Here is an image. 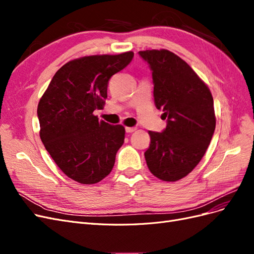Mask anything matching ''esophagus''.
I'll use <instances>...</instances> for the list:
<instances>
[{
    "label": "esophagus",
    "mask_w": 254,
    "mask_h": 254,
    "mask_svg": "<svg viewBox=\"0 0 254 254\" xmlns=\"http://www.w3.org/2000/svg\"><path fill=\"white\" fill-rule=\"evenodd\" d=\"M135 127H126L125 128V130H126V132H128V133H131V132H133V131H135Z\"/></svg>",
    "instance_id": "obj_1"
}]
</instances>
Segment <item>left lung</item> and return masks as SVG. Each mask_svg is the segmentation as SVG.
<instances>
[{
  "label": "left lung",
  "mask_w": 254,
  "mask_h": 254,
  "mask_svg": "<svg viewBox=\"0 0 254 254\" xmlns=\"http://www.w3.org/2000/svg\"><path fill=\"white\" fill-rule=\"evenodd\" d=\"M139 55L152 71L153 97L167 125L149 131L145 160L153 176L178 181L188 176L209 147L216 125L210 89L186 61L167 50H146Z\"/></svg>",
  "instance_id": "8db88e82"
}]
</instances>
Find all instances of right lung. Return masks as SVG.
Listing matches in <instances>:
<instances>
[{
    "label": "right lung",
    "mask_w": 254,
    "mask_h": 254,
    "mask_svg": "<svg viewBox=\"0 0 254 254\" xmlns=\"http://www.w3.org/2000/svg\"><path fill=\"white\" fill-rule=\"evenodd\" d=\"M133 52L84 56L68 61L54 75L38 104L40 137L68 178L94 184L112 171L124 143L125 128L99 121L109 79L126 67Z\"/></svg>",
    "instance_id": "right-lung-1"
}]
</instances>
